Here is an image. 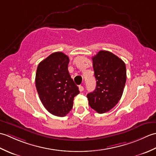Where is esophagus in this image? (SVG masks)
I'll use <instances>...</instances> for the list:
<instances>
[{
  "instance_id": "esophagus-1",
  "label": "esophagus",
  "mask_w": 156,
  "mask_h": 156,
  "mask_svg": "<svg viewBox=\"0 0 156 156\" xmlns=\"http://www.w3.org/2000/svg\"><path fill=\"white\" fill-rule=\"evenodd\" d=\"M78 88H79V90H80V92H82L84 90V87L83 86H81V85H80L78 87Z\"/></svg>"
}]
</instances>
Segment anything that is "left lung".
Wrapping results in <instances>:
<instances>
[{"label":"left lung","mask_w":156,"mask_h":156,"mask_svg":"<svg viewBox=\"0 0 156 156\" xmlns=\"http://www.w3.org/2000/svg\"><path fill=\"white\" fill-rule=\"evenodd\" d=\"M95 90L87 94L89 105L98 113L108 112L122 97L127 74L124 62L108 51H100L92 57Z\"/></svg>","instance_id":"obj_1"}]
</instances>
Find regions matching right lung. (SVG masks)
I'll list each match as a JSON object with an SVG mask.
<instances>
[{
	"label": "right lung",
	"mask_w": 156,
	"mask_h": 156,
	"mask_svg": "<svg viewBox=\"0 0 156 156\" xmlns=\"http://www.w3.org/2000/svg\"><path fill=\"white\" fill-rule=\"evenodd\" d=\"M69 58L64 53H53L39 63L35 86L43 105L51 114L64 117L71 111L73 101L80 93L69 74Z\"/></svg>",
	"instance_id": "right-lung-1"
}]
</instances>
